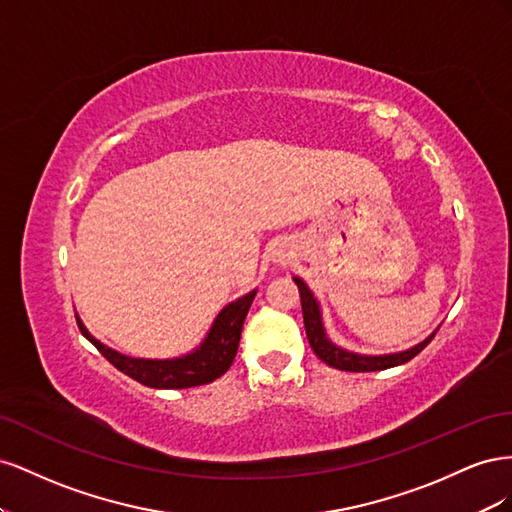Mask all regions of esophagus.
Here are the masks:
<instances>
[{"label":"esophagus","instance_id":"obj_1","mask_svg":"<svg viewBox=\"0 0 512 512\" xmlns=\"http://www.w3.org/2000/svg\"><path fill=\"white\" fill-rule=\"evenodd\" d=\"M288 256H290V252H286L284 247H277V250L273 252V260H275V262H286Z\"/></svg>","mask_w":512,"mask_h":512}]
</instances>
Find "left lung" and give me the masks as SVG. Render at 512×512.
<instances>
[{
	"mask_svg": "<svg viewBox=\"0 0 512 512\" xmlns=\"http://www.w3.org/2000/svg\"><path fill=\"white\" fill-rule=\"evenodd\" d=\"M294 284L299 286V294H301V307H303V322H305V333L309 339V346L318 354V359L324 361L327 365L342 369V371H380V369H389V367H397L404 365L410 359L421 352L431 339L436 335L433 331L429 337H425L421 344H416L408 350L401 352H391V354H361V352H352L346 350L342 346H337L333 339L329 337L327 329H324V320H322V309L318 299L314 297V292L309 290V286L301 280V277L294 275L292 277Z\"/></svg>",
	"mask_w": 512,
	"mask_h": 512,
	"instance_id": "obj_1",
	"label": "left lung"
}]
</instances>
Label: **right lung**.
Wrapping results in <instances>:
<instances>
[{"instance_id":"add662e5","label":"right lung","mask_w":512,"mask_h":512,"mask_svg":"<svg viewBox=\"0 0 512 512\" xmlns=\"http://www.w3.org/2000/svg\"><path fill=\"white\" fill-rule=\"evenodd\" d=\"M254 297L256 288L222 307L203 342L190 352L173 356V359H141V356L121 354L91 335L79 314H76V322H79L81 333L102 352L104 359L136 382L151 386V389H190V386L209 384L226 374L235 361L243 320Z\"/></svg>"}]
</instances>
